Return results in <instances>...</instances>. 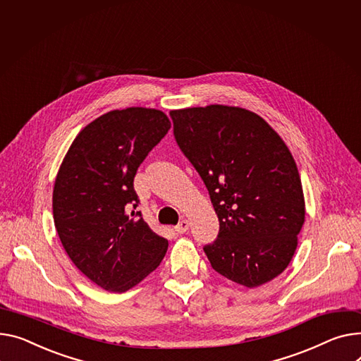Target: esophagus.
Segmentation results:
<instances>
[{
  "label": "esophagus",
  "instance_id": "34e87169",
  "mask_svg": "<svg viewBox=\"0 0 361 361\" xmlns=\"http://www.w3.org/2000/svg\"><path fill=\"white\" fill-rule=\"evenodd\" d=\"M188 228H190V225H188V222L187 221H181L174 229H176V232L177 233H185L187 231H188Z\"/></svg>",
  "mask_w": 361,
  "mask_h": 361
}]
</instances>
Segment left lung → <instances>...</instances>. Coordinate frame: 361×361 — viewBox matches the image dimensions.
<instances>
[{
	"mask_svg": "<svg viewBox=\"0 0 361 361\" xmlns=\"http://www.w3.org/2000/svg\"><path fill=\"white\" fill-rule=\"evenodd\" d=\"M174 137L202 177L219 233L203 247L224 277L257 287L281 274L298 247L305 199L295 159L258 114L213 104L170 111Z\"/></svg>",
	"mask_w": 361,
	"mask_h": 361,
	"instance_id": "1",
	"label": "left lung"
}]
</instances>
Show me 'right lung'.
I'll return each mask as SVG.
<instances>
[{
    "instance_id": "obj_1",
    "label": "right lung",
    "mask_w": 361,
    "mask_h": 361,
    "mask_svg": "<svg viewBox=\"0 0 361 361\" xmlns=\"http://www.w3.org/2000/svg\"><path fill=\"white\" fill-rule=\"evenodd\" d=\"M170 128L155 109L109 111L78 133L59 168L55 228L77 269L104 290H129L166 252V239L136 212L133 178Z\"/></svg>"
}]
</instances>
